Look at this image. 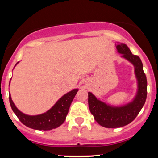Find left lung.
<instances>
[{"instance_id":"1","label":"left lung","mask_w":158,"mask_h":158,"mask_svg":"<svg viewBox=\"0 0 158 158\" xmlns=\"http://www.w3.org/2000/svg\"><path fill=\"white\" fill-rule=\"evenodd\" d=\"M117 52L121 58L131 63L134 67L137 81L135 95L127 103L112 105L103 101L91 92H88V105L91 114L99 125L105 128H119L129 124L137 116L144 106L147 97V78L141 59L133 55L125 43H115Z\"/></svg>"}]
</instances>
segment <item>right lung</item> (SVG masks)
Segmentation results:
<instances>
[{"instance_id":"obj_1","label":"right lung","mask_w":158,"mask_h":158,"mask_svg":"<svg viewBox=\"0 0 158 158\" xmlns=\"http://www.w3.org/2000/svg\"><path fill=\"white\" fill-rule=\"evenodd\" d=\"M18 63L17 62L16 65ZM77 91L78 88H76L66 93L57 100L49 110L39 115H27L21 112L12 100L10 94L9 95V100L12 110L23 124L32 129L48 131L59 127L65 121L70 106Z\"/></svg>"}]
</instances>
